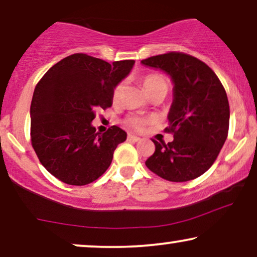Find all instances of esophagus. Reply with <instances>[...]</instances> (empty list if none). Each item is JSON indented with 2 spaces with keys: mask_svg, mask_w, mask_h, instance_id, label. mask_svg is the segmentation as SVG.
<instances>
[{
  "mask_svg": "<svg viewBox=\"0 0 257 257\" xmlns=\"http://www.w3.org/2000/svg\"><path fill=\"white\" fill-rule=\"evenodd\" d=\"M127 139L130 140V142H139V140H140L139 137H137L135 135H128Z\"/></svg>",
  "mask_w": 257,
  "mask_h": 257,
  "instance_id": "obj_1",
  "label": "esophagus"
}]
</instances>
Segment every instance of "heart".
I'll return each mask as SVG.
<instances>
[{"label":"heart","instance_id":"b5f03b06","mask_svg":"<svg viewBox=\"0 0 257 257\" xmlns=\"http://www.w3.org/2000/svg\"><path fill=\"white\" fill-rule=\"evenodd\" d=\"M142 84L144 89L147 92L149 96H153L154 93L160 92V91H168V83L167 80L164 78L163 76L159 75V73H147V75L142 77ZM122 92V84L119 83L114 86L113 91H112V99L113 101H118L121 97ZM149 120L147 119H143L140 117H137V115H127L124 119V125L126 127L135 130V131H140V130L144 128Z\"/></svg>","mask_w":257,"mask_h":257}]
</instances>
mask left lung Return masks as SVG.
Masks as SVG:
<instances>
[{
	"label": "left lung",
	"instance_id": "left-lung-1",
	"mask_svg": "<svg viewBox=\"0 0 257 257\" xmlns=\"http://www.w3.org/2000/svg\"><path fill=\"white\" fill-rule=\"evenodd\" d=\"M142 63L167 72L174 83L170 126L165 128L174 139L168 144L152 140L156 151L146 166L165 180H193L209 170L227 139L226 90L206 63L184 52L152 56Z\"/></svg>",
	"mask_w": 257,
	"mask_h": 257
}]
</instances>
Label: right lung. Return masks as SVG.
<instances>
[{
    "instance_id": "1",
    "label": "right lung",
    "mask_w": 257,
    "mask_h": 257,
    "mask_svg": "<svg viewBox=\"0 0 257 257\" xmlns=\"http://www.w3.org/2000/svg\"><path fill=\"white\" fill-rule=\"evenodd\" d=\"M135 61L113 62L73 54L45 72L35 87L30 106V138L38 160L58 180L91 184L111 165L126 132L111 126L98 133L91 125L97 110L112 105V91Z\"/></svg>"
}]
</instances>
